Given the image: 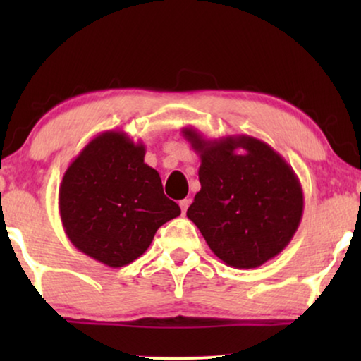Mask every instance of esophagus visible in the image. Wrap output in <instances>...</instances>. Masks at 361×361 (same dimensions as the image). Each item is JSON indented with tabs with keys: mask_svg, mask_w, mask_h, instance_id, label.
Returning <instances> with one entry per match:
<instances>
[{
	"mask_svg": "<svg viewBox=\"0 0 361 361\" xmlns=\"http://www.w3.org/2000/svg\"><path fill=\"white\" fill-rule=\"evenodd\" d=\"M179 205H180L182 214H185L187 209H189V205H190V199H184V200H180V202H179Z\"/></svg>",
	"mask_w": 361,
	"mask_h": 361,
	"instance_id": "esophagus-1",
	"label": "esophagus"
}]
</instances>
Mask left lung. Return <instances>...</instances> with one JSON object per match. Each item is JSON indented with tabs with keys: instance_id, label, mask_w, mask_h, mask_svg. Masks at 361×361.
<instances>
[{
	"instance_id": "left-lung-1",
	"label": "left lung",
	"mask_w": 361,
	"mask_h": 361,
	"mask_svg": "<svg viewBox=\"0 0 361 361\" xmlns=\"http://www.w3.org/2000/svg\"><path fill=\"white\" fill-rule=\"evenodd\" d=\"M182 135L200 156V190L187 216L225 264L258 268L293 240L304 212L300 182L283 156L253 136L207 141ZM243 149V153H238Z\"/></svg>"
}]
</instances>
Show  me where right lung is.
<instances>
[{
  "instance_id": "obj_1",
  "label": "right lung",
  "mask_w": 361,
  "mask_h": 361,
  "mask_svg": "<svg viewBox=\"0 0 361 361\" xmlns=\"http://www.w3.org/2000/svg\"><path fill=\"white\" fill-rule=\"evenodd\" d=\"M145 154V145L125 131H105L62 177L59 210L66 235L78 251L110 268L140 258L157 228L180 215Z\"/></svg>"
}]
</instances>
